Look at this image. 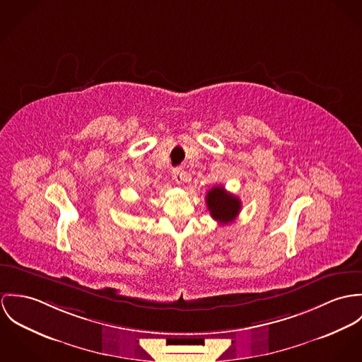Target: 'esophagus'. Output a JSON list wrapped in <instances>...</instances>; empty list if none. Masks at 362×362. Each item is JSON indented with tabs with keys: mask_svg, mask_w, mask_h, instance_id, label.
<instances>
[{
	"mask_svg": "<svg viewBox=\"0 0 362 362\" xmlns=\"http://www.w3.org/2000/svg\"><path fill=\"white\" fill-rule=\"evenodd\" d=\"M172 177L177 185H182L183 182H187V173L182 168H175L172 172Z\"/></svg>",
	"mask_w": 362,
	"mask_h": 362,
	"instance_id": "34e87169",
	"label": "esophagus"
}]
</instances>
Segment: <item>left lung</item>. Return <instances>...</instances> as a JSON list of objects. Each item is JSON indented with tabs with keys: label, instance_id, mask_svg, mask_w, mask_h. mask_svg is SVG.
<instances>
[{
	"label": "left lung",
	"instance_id": "obj_1",
	"mask_svg": "<svg viewBox=\"0 0 362 362\" xmlns=\"http://www.w3.org/2000/svg\"><path fill=\"white\" fill-rule=\"evenodd\" d=\"M205 202L211 216L223 225L233 222L241 209L240 199L228 193L223 186L212 187L206 193Z\"/></svg>",
	"mask_w": 362,
	"mask_h": 362
}]
</instances>
